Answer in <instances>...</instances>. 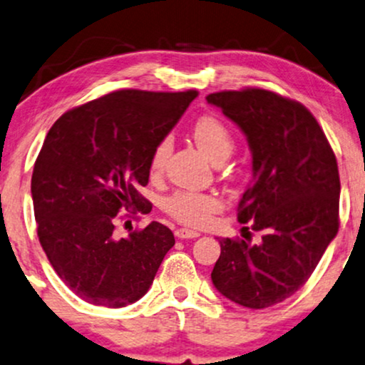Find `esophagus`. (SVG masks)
Wrapping results in <instances>:
<instances>
[{
  "mask_svg": "<svg viewBox=\"0 0 365 365\" xmlns=\"http://www.w3.org/2000/svg\"><path fill=\"white\" fill-rule=\"evenodd\" d=\"M175 237L178 238H196V237H200V232L190 230V228H178V230H175Z\"/></svg>",
  "mask_w": 365,
  "mask_h": 365,
  "instance_id": "esophagus-1",
  "label": "esophagus"
}]
</instances>
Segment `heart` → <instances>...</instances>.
<instances>
[{"label": "heart", "instance_id": "heart-1", "mask_svg": "<svg viewBox=\"0 0 365 365\" xmlns=\"http://www.w3.org/2000/svg\"><path fill=\"white\" fill-rule=\"evenodd\" d=\"M192 137L201 150L213 162L225 160L232 154L235 140L227 125L217 116H200L192 125ZM170 152L168 138L157 143L150 157V170L159 173L165 165ZM165 213L174 220L190 227H203L210 222L211 215L220 210V200L208 192L196 191H175L164 200Z\"/></svg>", "mask_w": 365, "mask_h": 365}]
</instances>
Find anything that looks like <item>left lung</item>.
Wrapping results in <instances>:
<instances>
[{"instance_id":"left-lung-1","label":"left lung","mask_w":365,"mask_h":365,"mask_svg":"<svg viewBox=\"0 0 365 365\" xmlns=\"http://www.w3.org/2000/svg\"><path fill=\"white\" fill-rule=\"evenodd\" d=\"M206 101L247 135L254 182L237 218L262 235L259 244L222 238L211 281L240 307L269 308L308 281L339 232L336 157L317 118L298 101L260 88L211 93Z\"/></svg>"}]
</instances>
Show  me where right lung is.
Returning <instances> with one entry per match:
<instances>
[{"label":"right lung","instance_id":"1","mask_svg":"<svg viewBox=\"0 0 365 365\" xmlns=\"http://www.w3.org/2000/svg\"><path fill=\"white\" fill-rule=\"evenodd\" d=\"M196 96V89H120L66 111L48 130L31 174L37 235L81 299L108 308L135 303L175 244L159 222L116 238L115 218L123 208L152 210L137 190L148 184L155 145Z\"/></svg>","mask_w":365,"mask_h":365}]
</instances>
